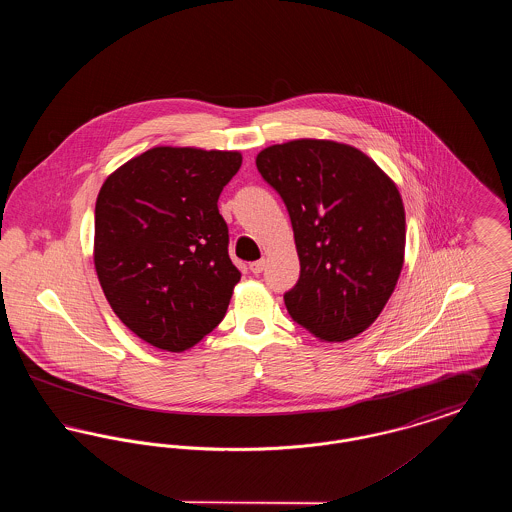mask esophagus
Masks as SVG:
<instances>
[{"mask_svg": "<svg viewBox=\"0 0 512 512\" xmlns=\"http://www.w3.org/2000/svg\"><path fill=\"white\" fill-rule=\"evenodd\" d=\"M265 265H267V261H265V259H261V261L251 263V265H249V270H251L253 274H261V272L265 270Z\"/></svg>", "mask_w": 512, "mask_h": 512, "instance_id": "esophagus-1", "label": "esophagus"}]
</instances>
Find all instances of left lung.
<instances>
[{
    "mask_svg": "<svg viewBox=\"0 0 512 512\" xmlns=\"http://www.w3.org/2000/svg\"><path fill=\"white\" fill-rule=\"evenodd\" d=\"M257 169L284 199L301 274L290 317L322 341H347L386 307L405 261V207L386 172L357 147L292 140L265 147Z\"/></svg>",
    "mask_w": 512,
    "mask_h": 512,
    "instance_id": "obj_1",
    "label": "left lung"
}]
</instances>
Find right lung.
<instances>
[{"label":"right lung","instance_id":"right-lung-1","mask_svg":"<svg viewBox=\"0 0 512 512\" xmlns=\"http://www.w3.org/2000/svg\"><path fill=\"white\" fill-rule=\"evenodd\" d=\"M240 167V151L151 147L99 190L101 290L122 324L157 349L182 353L226 315L242 274L217 201Z\"/></svg>","mask_w":512,"mask_h":512}]
</instances>
